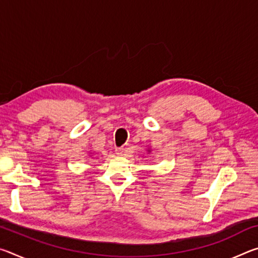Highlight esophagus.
Listing matches in <instances>:
<instances>
[{
	"instance_id": "esophagus-1",
	"label": "esophagus",
	"mask_w": 258,
	"mask_h": 258,
	"mask_svg": "<svg viewBox=\"0 0 258 258\" xmlns=\"http://www.w3.org/2000/svg\"><path fill=\"white\" fill-rule=\"evenodd\" d=\"M125 148L120 147V148H116V155L117 156H124L125 155Z\"/></svg>"
}]
</instances>
